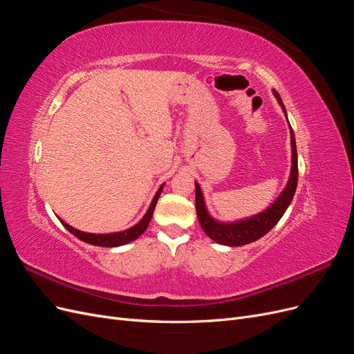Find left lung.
I'll return each instance as SVG.
<instances>
[{
    "mask_svg": "<svg viewBox=\"0 0 354 354\" xmlns=\"http://www.w3.org/2000/svg\"><path fill=\"white\" fill-rule=\"evenodd\" d=\"M273 93L276 95V99L279 100L282 109L286 115L285 106L279 97V94H277V91H273ZM291 145H292V168H291V177H289L288 186L285 187L282 195L277 198V201L273 203V205L267 208L264 212L259 214V216L251 217L243 221H238V223H230V224L216 221L214 218H211L209 214L207 212L205 205H203V196H202L201 187L198 183H195V187H196L195 201H196L198 220L203 232H205L212 241H216L217 243H221V245H229V246H241V245L251 243L264 236L266 233H269L274 227V224L282 218L286 208L289 207V203H291L294 198L297 181H298L297 146H295V137H294L292 128H291Z\"/></svg>",
    "mask_w": 354,
    "mask_h": 354,
    "instance_id": "left-lung-1",
    "label": "left lung"
}]
</instances>
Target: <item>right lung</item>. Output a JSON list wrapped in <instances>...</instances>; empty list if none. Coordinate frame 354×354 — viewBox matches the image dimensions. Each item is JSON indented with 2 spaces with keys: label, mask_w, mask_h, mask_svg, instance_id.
<instances>
[{
  "label": "right lung",
  "mask_w": 354,
  "mask_h": 354,
  "mask_svg": "<svg viewBox=\"0 0 354 354\" xmlns=\"http://www.w3.org/2000/svg\"><path fill=\"white\" fill-rule=\"evenodd\" d=\"M162 187L160 186L159 190L156 192V195L151 203V207H149L147 212L145 214V217L138 221L136 226H133L131 229L128 230H124V232H120V233H108V234H93V233H85V232H80L77 229H73L72 226H69L68 223L62 221L63 226H65L72 234H75L78 239H81L82 242H87V243H91V245H95V246H106V248H112V246H120V245H125L128 242H131L134 239H137L140 234H143V232L147 229L149 223H151V218L153 216V211H155V207H156V202H158V198L160 195V192H162Z\"/></svg>",
  "instance_id": "right-lung-1"
}]
</instances>
